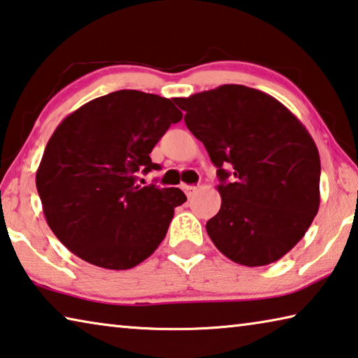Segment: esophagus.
Here are the masks:
<instances>
[{
    "instance_id": "obj_1",
    "label": "esophagus",
    "mask_w": 358,
    "mask_h": 358,
    "mask_svg": "<svg viewBox=\"0 0 358 358\" xmlns=\"http://www.w3.org/2000/svg\"><path fill=\"white\" fill-rule=\"evenodd\" d=\"M181 188H183V191L186 192V196H188V197L194 196L196 191H197V186H194V185H183Z\"/></svg>"
}]
</instances>
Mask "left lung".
Wrapping results in <instances>:
<instances>
[{"label":"left lung","mask_w":358,"mask_h":358,"mask_svg":"<svg viewBox=\"0 0 358 358\" xmlns=\"http://www.w3.org/2000/svg\"><path fill=\"white\" fill-rule=\"evenodd\" d=\"M178 101L218 169L221 208L206 224L215 247L250 268L280 259L320 206V156L308 129L279 100L239 84Z\"/></svg>","instance_id":"obj_1"}]
</instances>
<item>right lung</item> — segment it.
<instances>
[{
  "instance_id": "obj_1",
  "label": "right lung",
  "mask_w": 358,
  "mask_h": 358,
  "mask_svg": "<svg viewBox=\"0 0 358 358\" xmlns=\"http://www.w3.org/2000/svg\"><path fill=\"white\" fill-rule=\"evenodd\" d=\"M177 99L117 90L68 115L49 138L36 188L49 228L64 245L105 269H130L155 253L167 234L178 188L140 186L159 170L150 152L183 117Z\"/></svg>"
}]
</instances>
